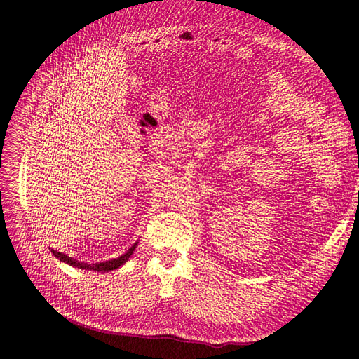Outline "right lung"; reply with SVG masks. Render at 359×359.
<instances>
[{"label": "right lung", "mask_w": 359, "mask_h": 359, "mask_svg": "<svg viewBox=\"0 0 359 359\" xmlns=\"http://www.w3.org/2000/svg\"><path fill=\"white\" fill-rule=\"evenodd\" d=\"M137 243L138 241H135L134 245L123 253V255H121L118 258L109 259V261H104V262H95V264H88V262L77 261V259H74L72 257L65 255V253H62V252H57V250H53V249H50V250H52V253H53L56 259H60V261H62V262H65L68 265H73V267L82 269V270H92V271H98V273H107V271L119 269L121 265H123L126 261L131 258V255H133L135 248H137Z\"/></svg>", "instance_id": "obj_1"}]
</instances>
